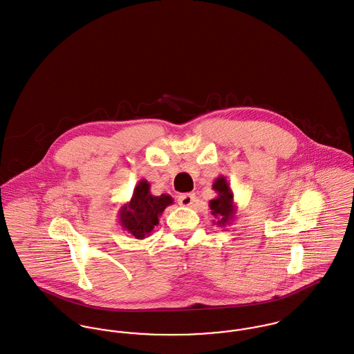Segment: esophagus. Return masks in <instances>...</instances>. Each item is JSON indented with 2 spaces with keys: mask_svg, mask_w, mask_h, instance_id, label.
<instances>
[{
  "mask_svg": "<svg viewBox=\"0 0 354 354\" xmlns=\"http://www.w3.org/2000/svg\"><path fill=\"white\" fill-rule=\"evenodd\" d=\"M194 201H196L194 193H183L178 196V203L183 207H191Z\"/></svg>",
  "mask_w": 354,
  "mask_h": 354,
  "instance_id": "1",
  "label": "esophagus"
}]
</instances>
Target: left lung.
I'll list each match as a JSON object with an SVG mask.
<instances>
[{
	"mask_svg": "<svg viewBox=\"0 0 354 354\" xmlns=\"http://www.w3.org/2000/svg\"><path fill=\"white\" fill-rule=\"evenodd\" d=\"M212 189L218 194L215 198L209 200L208 203L211 215L215 218L212 223L225 228V225L232 223L236 214V204L234 201V194L225 176H219L214 181Z\"/></svg>",
	"mask_w": 354,
	"mask_h": 354,
	"instance_id": "8db88e82",
	"label": "left lung"
}]
</instances>
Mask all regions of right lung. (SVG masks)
<instances>
[{"label": "right lung", "mask_w": 354, "mask_h": 354, "mask_svg": "<svg viewBox=\"0 0 354 354\" xmlns=\"http://www.w3.org/2000/svg\"><path fill=\"white\" fill-rule=\"evenodd\" d=\"M173 204L170 194L153 196L147 180H140L133 188L129 203L119 209V223L136 239L150 236L166 207Z\"/></svg>", "instance_id": "1"}]
</instances>
